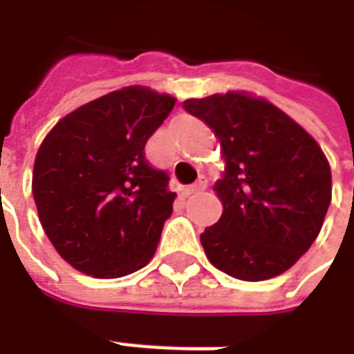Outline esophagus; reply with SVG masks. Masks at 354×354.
I'll return each mask as SVG.
<instances>
[{"label":"esophagus","instance_id":"obj_1","mask_svg":"<svg viewBox=\"0 0 354 354\" xmlns=\"http://www.w3.org/2000/svg\"><path fill=\"white\" fill-rule=\"evenodd\" d=\"M204 189H205V182L204 180H198V182L193 183V185H189V187L185 189V193L194 194V193H200V191H204Z\"/></svg>","mask_w":354,"mask_h":354}]
</instances>
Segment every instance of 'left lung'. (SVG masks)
I'll return each instance as SVG.
<instances>
[{
  "label": "left lung",
  "mask_w": 354,
  "mask_h": 354,
  "mask_svg": "<svg viewBox=\"0 0 354 354\" xmlns=\"http://www.w3.org/2000/svg\"><path fill=\"white\" fill-rule=\"evenodd\" d=\"M183 108L221 141L215 183L224 211L200 242L213 266L242 281L283 274L307 252L330 204V167L319 145L264 99L230 91Z\"/></svg>",
  "instance_id": "8db88e82"
}]
</instances>
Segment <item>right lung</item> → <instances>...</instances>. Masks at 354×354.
Here are the masks:
<instances>
[{
    "instance_id": "obj_1",
    "label": "right lung",
    "mask_w": 354,
    "mask_h": 354,
    "mask_svg": "<svg viewBox=\"0 0 354 354\" xmlns=\"http://www.w3.org/2000/svg\"><path fill=\"white\" fill-rule=\"evenodd\" d=\"M176 99L130 86L77 108L38 149L32 196L41 227L73 268L115 279L154 255L176 194L145 145Z\"/></svg>"
}]
</instances>
